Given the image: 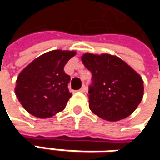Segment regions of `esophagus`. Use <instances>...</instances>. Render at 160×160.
Listing matches in <instances>:
<instances>
[{
    "label": "esophagus",
    "instance_id": "1",
    "mask_svg": "<svg viewBox=\"0 0 160 160\" xmlns=\"http://www.w3.org/2000/svg\"><path fill=\"white\" fill-rule=\"evenodd\" d=\"M79 91H80V92H83V93H84V92H87V88H86V86H85V85H83Z\"/></svg>",
    "mask_w": 160,
    "mask_h": 160
}]
</instances>
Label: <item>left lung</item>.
<instances>
[{"mask_svg":"<svg viewBox=\"0 0 160 160\" xmlns=\"http://www.w3.org/2000/svg\"><path fill=\"white\" fill-rule=\"evenodd\" d=\"M83 65L92 74L89 108L99 118L118 121L134 111L144 95L142 77L126 62L109 53L86 52Z\"/></svg>","mask_w":160,"mask_h":160,"instance_id":"1","label":"left lung"}]
</instances>
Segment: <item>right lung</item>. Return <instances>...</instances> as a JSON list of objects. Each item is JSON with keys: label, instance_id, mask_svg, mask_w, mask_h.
<instances>
[{"label": "right lung", "instance_id": "1", "mask_svg": "<svg viewBox=\"0 0 160 160\" xmlns=\"http://www.w3.org/2000/svg\"><path fill=\"white\" fill-rule=\"evenodd\" d=\"M75 51L53 50L34 59L18 75L15 88L22 107L34 117L47 118L65 109L72 93L64 71Z\"/></svg>", "mask_w": 160, "mask_h": 160}]
</instances>
